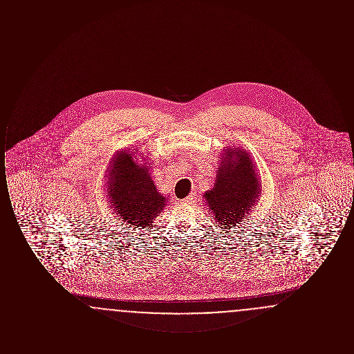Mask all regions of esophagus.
Wrapping results in <instances>:
<instances>
[{"mask_svg":"<svg viewBox=\"0 0 354 354\" xmlns=\"http://www.w3.org/2000/svg\"><path fill=\"white\" fill-rule=\"evenodd\" d=\"M196 199V194H189L185 199H183V204H191L192 202H195Z\"/></svg>","mask_w":354,"mask_h":354,"instance_id":"obj_1","label":"esophagus"}]
</instances>
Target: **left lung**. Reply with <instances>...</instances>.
<instances>
[{"label": "left lung", "mask_w": 354, "mask_h": 354, "mask_svg": "<svg viewBox=\"0 0 354 354\" xmlns=\"http://www.w3.org/2000/svg\"><path fill=\"white\" fill-rule=\"evenodd\" d=\"M259 194L260 182L248 152L228 149L221 158L215 187L204 196L215 221L231 228L247 218Z\"/></svg>", "instance_id": "1"}]
</instances>
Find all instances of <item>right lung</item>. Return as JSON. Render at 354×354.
Here are the masks:
<instances>
[{
  "mask_svg": "<svg viewBox=\"0 0 354 354\" xmlns=\"http://www.w3.org/2000/svg\"><path fill=\"white\" fill-rule=\"evenodd\" d=\"M136 152V150H135ZM150 166H138L133 152H118L110 166L109 204L119 218L130 225L151 227L153 219L166 205L150 176Z\"/></svg>",
  "mask_w": 354,
  "mask_h": 354,
  "instance_id": "right-lung-1",
  "label": "right lung"
}]
</instances>
